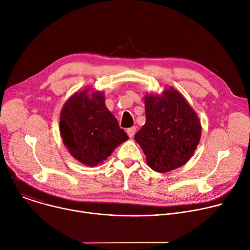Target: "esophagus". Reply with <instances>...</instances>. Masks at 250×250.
I'll return each mask as SVG.
<instances>
[{
    "label": "esophagus",
    "mask_w": 250,
    "mask_h": 250,
    "mask_svg": "<svg viewBox=\"0 0 250 250\" xmlns=\"http://www.w3.org/2000/svg\"><path fill=\"white\" fill-rule=\"evenodd\" d=\"M135 127L134 126H132V127H129V128H127L126 129V133H127V135L129 136V137H132L133 135H134V133H135Z\"/></svg>",
    "instance_id": "esophagus-1"
}]
</instances>
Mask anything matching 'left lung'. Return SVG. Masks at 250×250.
<instances>
[{
  "mask_svg": "<svg viewBox=\"0 0 250 250\" xmlns=\"http://www.w3.org/2000/svg\"><path fill=\"white\" fill-rule=\"evenodd\" d=\"M146 121L134 140L146 155L147 164L164 173L184 165L201 138V124L183 96L173 88L162 96L145 99Z\"/></svg>",
  "mask_w": 250,
  "mask_h": 250,
  "instance_id": "8db88e82",
  "label": "left lung"
}]
</instances>
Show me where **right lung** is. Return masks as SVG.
Masks as SVG:
<instances>
[{"instance_id":"1","label":"right lung","mask_w":250,"mask_h":250,"mask_svg":"<svg viewBox=\"0 0 250 250\" xmlns=\"http://www.w3.org/2000/svg\"><path fill=\"white\" fill-rule=\"evenodd\" d=\"M89 89L74 94L64 104L60 115V133L74 158L96 166L109 157L128 137L117 119L105 108L104 95Z\"/></svg>"}]
</instances>
